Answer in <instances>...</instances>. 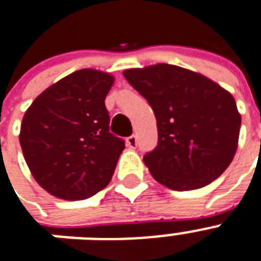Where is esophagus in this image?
Here are the masks:
<instances>
[{
	"mask_svg": "<svg viewBox=\"0 0 261 261\" xmlns=\"http://www.w3.org/2000/svg\"><path fill=\"white\" fill-rule=\"evenodd\" d=\"M126 145H128V147H130V148H136V147H137V137L135 136V135L129 136L128 139H126Z\"/></svg>",
	"mask_w": 261,
	"mask_h": 261,
	"instance_id": "obj_1",
	"label": "esophagus"
}]
</instances>
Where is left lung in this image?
Returning a JSON list of instances; mask_svg holds the SVG:
<instances>
[{
    "label": "left lung",
    "instance_id": "1",
    "mask_svg": "<svg viewBox=\"0 0 261 261\" xmlns=\"http://www.w3.org/2000/svg\"><path fill=\"white\" fill-rule=\"evenodd\" d=\"M124 77L155 113L158 145L143 161L159 184L199 189L229 167L241 126L233 95L203 74L169 64L126 69Z\"/></svg>",
    "mask_w": 261,
    "mask_h": 261
}]
</instances>
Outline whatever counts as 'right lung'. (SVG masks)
<instances>
[{"label": "right lung", "mask_w": 261, "mask_h": 261, "mask_svg": "<svg viewBox=\"0 0 261 261\" xmlns=\"http://www.w3.org/2000/svg\"><path fill=\"white\" fill-rule=\"evenodd\" d=\"M114 77L80 69L44 90L23 117L20 145L31 174L50 195L88 199L106 187L125 141L109 132L105 99Z\"/></svg>", "instance_id": "obj_1"}]
</instances>
